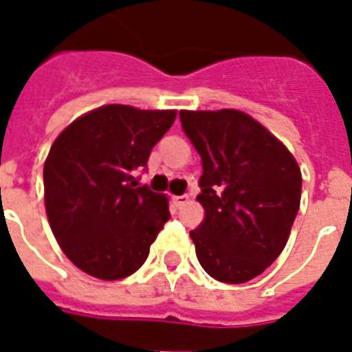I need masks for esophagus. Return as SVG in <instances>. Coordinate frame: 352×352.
Wrapping results in <instances>:
<instances>
[{
    "label": "esophagus",
    "mask_w": 352,
    "mask_h": 352,
    "mask_svg": "<svg viewBox=\"0 0 352 352\" xmlns=\"http://www.w3.org/2000/svg\"><path fill=\"white\" fill-rule=\"evenodd\" d=\"M188 195H177V197H173V202H175V206H182V204L188 202Z\"/></svg>",
    "instance_id": "1"
}]
</instances>
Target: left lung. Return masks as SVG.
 I'll return each mask as SVG.
<instances>
[{
    "instance_id": "1",
    "label": "left lung",
    "mask_w": 352,
    "mask_h": 352,
    "mask_svg": "<svg viewBox=\"0 0 352 352\" xmlns=\"http://www.w3.org/2000/svg\"><path fill=\"white\" fill-rule=\"evenodd\" d=\"M179 118L204 168L197 199L206 218L190 232L197 258L217 281H250L288 241L300 206L299 164L245 112L181 111Z\"/></svg>"
}]
</instances>
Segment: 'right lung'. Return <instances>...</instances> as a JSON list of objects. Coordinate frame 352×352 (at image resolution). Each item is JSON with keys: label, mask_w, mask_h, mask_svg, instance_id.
Returning a JSON list of instances; mask_svg holds the SVG:
<instances>
[{"label": "right lung", "mask_w": 352, "mask_h": 352, "mask_svg": "<svg viewBox=\"0 0 352 352\" xmlns=\"http://www.w3.org/2000/svg\"><path fill=\"white\" fill-rule=\"evenodd\" d=\"M175 111L105 105L60 132L44 162L52 231L75 267L103 281L134 274L170 220L164 195L140 186L150 152Z\"/></svg>", "instance_id": "right-lung-1"}]
</instances>
